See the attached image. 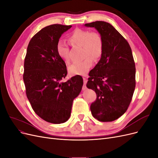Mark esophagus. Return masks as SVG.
<instances>
[{
	"label": "esophagus",
	"instance_id": "34e87169",
	"mask_svg": "<svg viewBox=\"0 0 158 158\" xmlns=\"http://www.w3.org/2000/svg\"><path fill=\"white\" fill-rule=\"evenodd\" d=\"M83 81H84V87H83V89H86V87H85V84H86L87 82H88V80L86 78H83Z\"/></svg>",
	"mask_w": 158,
	"mask_h": 158
}]
</instances>
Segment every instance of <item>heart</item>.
Wrapping results in <instances>:
<instances>
[{
  "label": "heart",
  "instance_id": "1",
  "mask_svg": "<svg viewBox=\"0 0 158 158\" xmlns=\"http://www.w3.org/2000/svg\"><path fill=\"white\" fill-rule=\"evenodd\" d=\"M72 45L82 47V54L85 56L82 60L74 62L69 68L71 75H85L94 64V60H98L103 52V40L102 36L96 31L88 30L76 29L69 37ZM56 52L60 58L65 63L70 61L69 46L63 41L56 45Z\"/></svg>",
  "mask_w": 158,
  "mask_h": 158
}]
</instances>
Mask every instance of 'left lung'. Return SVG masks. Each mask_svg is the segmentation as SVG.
Returning <instances> with one entry per match:
<instances>
[{
    "label": "left lung",
    "instance_id": "left-lung-1",
    "mask_svg": "<svg viewBox=\"0 0 158 158\" xmlns=\"http://www.w3.org/2000/svg\"><path fill=\"white\" fill-rule=\"evenodd\" d=\"M84 26L95 28L103 40L102 56L89 72L86 84L97 95L91 112L99 121H113L127 111L135 92L136 68L132 50L109 23L96 21Z\"/></svg>",
    "mask_w": 158,
    "mask_h": 158
}]
</instances>
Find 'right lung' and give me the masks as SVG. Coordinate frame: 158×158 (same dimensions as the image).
Segmentation results:
<instances>
[{"label": "right lung", "instance_id": "obj_1", "mask_svg": "<svg viewBox=\"0 0 158 158\" xmlns=\"http://www.w3.org/2000/svg\"><path fill=\"white\" fill-rule=\"evenodd\" d=\"M71 27L52 24L43 28L31 39L24 60L23 79L27 98L38 116L53 124L69 120L73 100L83 85V79L78 75L60 82L67 70L57 54L56 45Z\"/></svg>", "mask_w": 158, "mask_h": 158}]
</instances>
